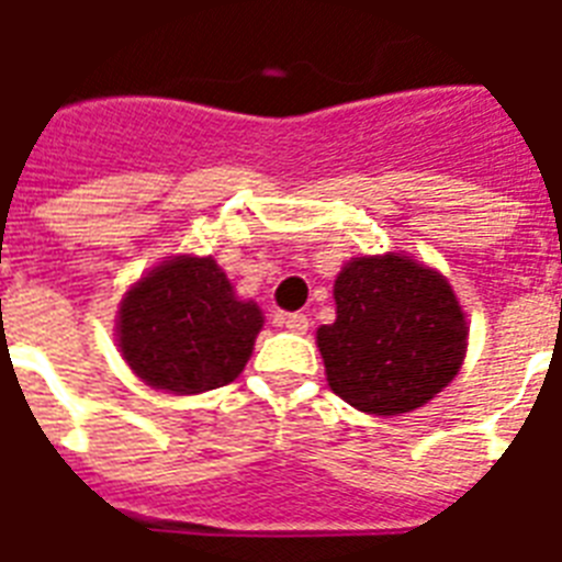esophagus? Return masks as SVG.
<instances>
[{
    "mask_svg": "<svg viewBox=\"0 0 562 562\" xmlns=\"http://www.w3.org/2000/svg\"><path fill=\"white\" fill-rule=\"evenodd\" d=\"M277 324L285 326L289 333H297L303 335L308 329V317L306 315H300V312H285V315L277 317Z\"/></svg>",
    "mask_w": 562,
    "mask_h": 562,
    "instance_id": "obj_1",
    "label": "esophagus"
}]
</instances>
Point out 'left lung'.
I'll return each instance as SVG.
<instances>
[{
  "mask_svg": "<svg viewBox=\"0 0 562 562\" xmlns=\"http://www.w3.org/2000/svg\"><path fill=\"white\" fill-rule=\"evenodd\" d=\"M467 317L443 273L405 254L356 256L317 329L326 382L352 408L393 417L435 400L467 356Z\"/></svg>",
  "mask_w": 562,
  "mask_h": 562,
  "instance_id": "1",
  "label": "left lung"
}]
</instances>
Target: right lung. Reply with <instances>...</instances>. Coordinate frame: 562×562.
Here are the masks:
<instances>
[{
    "instance_id": "obj_1",
    "label": "right lung",
    "mask_w": 562,
    "mask_h": 562,
    "mask_svg": "<svg viewBox=\"0 0 562 562\" xmlns=\"http://www.w3.org/2000/svg\"><path fill=\"white\" fill-rule=\"evenodd\" d=\"M262 324V308L236 297L212 256H169L125 291L116 338L145 384L189 396L233 382Z\"/></svg>"
}]
</instances>
